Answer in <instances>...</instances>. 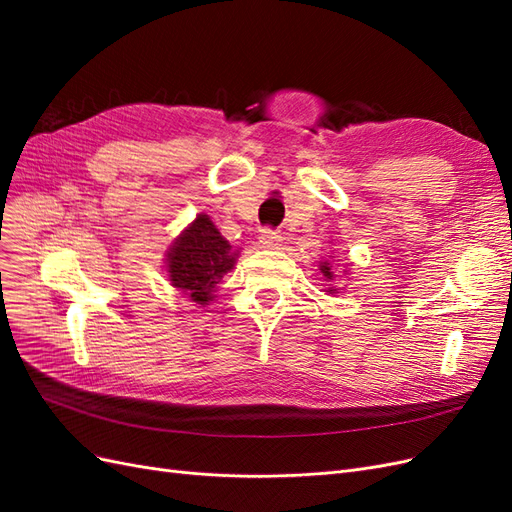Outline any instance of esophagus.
Listing matches in <instances>:
<instances>
[{"instance_id": "obj_1", "label": "esophagus", "mask_w": 512, "mask_h": 512, "mask_svg": "<svg viewBox=\"0 0 512 512\" xmlns=\"http://www.w3.org/2000/svg\"><path fill=\"white\" fill-rule=\"evenodd\" d=\"M258 245L262 247V250H277V247L282 245V237H280V232H275V230H271V228L260 230Z\"/></svg>"}]
</instances>
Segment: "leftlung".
Wrapping results in <instances>:
<instances>
[{
    "label": "left lung",
    "mask_w": 512,
    "mask_h": 512,
    "mask_svg": "<svg viewBox=\"0 0 512 512\" xmlns=\"http://www.w3.org/2000/svg\"><path fill=\"white\" fill-rule=\"evenodd\" d=\"M333 258H335V256H329L327 260H320L318 269H320V273H322V280H324V282H329V284H327V288H324V292H327V294H333V297H335L339 288H335V286H333V280L337 277V275H335L337 271H335V269H333V265H331V260H333ZM344 273H346V271H344Z\"/></svg>",
    "instance_id": "8db88e82"
}]
</instances>
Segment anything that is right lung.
I'll return each mask as SVG.
<instances>
[{
  "instance_id": "obj_1",
  "label": "right lung",
  "mask_w": 512,
  "mask_h": 512,
  "mask_svg": "<svg viewBox=\"0 0 512 512\" xmlns=\"http://www.w3.org/2000/svg\"><path fill=\"white\" fill-rule=\"evenodd\" d=\"M239 250L222 237L207 213H198L166 250V277L185 299L209 305L222 277L235 269Z\"/></svg>"
}]
</instances>
